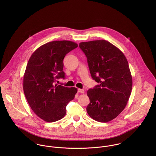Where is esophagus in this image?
I'll return each mask as SVG.
<instances>
[{"instance_id": "1", "label": "esophagus", "mask_w": 156, "mask_h": 156, "mask_svg": "<svg viewBox=\"0 0 156 156\" xmlns=\"http://www.w3.org/2000/svg\"><path fill=\"white\" fill-rule=\"evenodd\" d=\"M77 92H79V93H84L85 90H84V89L79 88V89H77Z\"/></svg>"}]
</instances>
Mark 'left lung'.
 I'll list each match as a JSON object with an SVG mask.
<instances>
[{
    "label": "left lung",
    "mask_w": 156,
    "mask_h": 156,
    "mask_svg": "<svg viewBox=\"0 0 156 156\" xmlns=\"http://www.w3.org/2000/svg\"><path fill=\"white\" fill-rule=\"evenodd\" d=\"M90 75L99 83L87 91L90 103L87 111L94 120L107 122L126 108L132 89V77L124 53L106 40L79 44Z\"/></svg>",
    "instance_id": "left-lung-1"
}]
</instances>
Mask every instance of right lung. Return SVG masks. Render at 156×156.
Wrapping results in <instances>:
<instances>
[{
    "instance_id": "add662e5",
    "label": "right lung",
    "mask_w": 156,
    "mask_h": 156,
    "mask_svg": "<svg viewBox=\"0 0 156 156\" xmlns=\"http://www.w3.org/2000/svg\"><path fill=\"white\" fill-rule=\"evenodd\" d=\"M78 45L70 41H55L38 48L31 55L23 77V90L34 113L46 122L64 118L67 104L74 99L77 89L54 83L65 78L64 58Z\"/></svg>"
}]
</instances>
